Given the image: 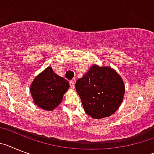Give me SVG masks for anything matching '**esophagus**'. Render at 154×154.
Returning <instances> with one entry per match:
<instances>
[{"mask_svg": "<svg viewBox=\"0 0 154 154\" xmlns=\"http://www.w3.org/2000/svg\"><path fill=\"white\" fill-rule=\"evenodd\" d=\"M69 87L71 89H73L74 87H75V81L74 80H71V81H69Z\"/></svg>", "mask_w": 154, "mask_h": 154, "instance_id": "34e87169", "label": "esophagus"}]
</instances>
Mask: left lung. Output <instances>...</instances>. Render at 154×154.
Instances as JSON below:
<instances>
[{
	"label": "left lung",
	"mask_w": 154,
	"mask_h": 154,
	"mask_svg": "<svg viewBox=\"0 0 154 154\" xmlns=\"http://www.w3.org/2000/svg\"><path fill=\"white\" fill-rule=\"evenodd\" d=\"M85 112L95 119L112 116L123 99L122 79L111 67L94 65L76 82Z\"/></svg>",
	"instance_id": "obj_1"
}]
</instances>
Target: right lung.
I'll return each mask as SVG.
<instances>
[{"label": "right lung", "mask_w": 154, "mask_h": 154, "mask_svg": "<svg viewBox=\"0 0 154 154\" xmlns=\"http://www.w3.org/2000/svg\"><path fill=\"white\" fill-rule=\"evenodd\" d=\"M69 82L47 67L38 74L30 88L35 104L41 109L52 111L60 105L63 95L69 89Z\"/></svg>", "instance_id": "add662e5"}]
</instances>
